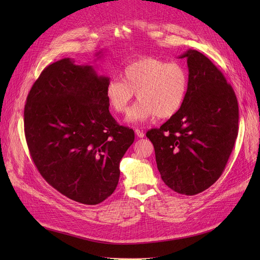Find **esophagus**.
Masks as SVG:
<instances>
[{"instance_id":"esophagus-1","label":"esophagus","mask_w":260,"mask_h":260,"mask_svg":"<svg viewBox=\"0 0 260 260\" xmlns=\"http://www.w3.org/2000/svg\"><path fill=\"white\" fill-rule=\"evenodd\" d=\"M135 133H136V135H137V137H139V138H143L144 137V133L142 131L138 129V128L135 129Z\"/></svg>"}]
</instances>
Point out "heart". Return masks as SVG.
<instances>
[{"instance_id": "1", "label": "heart", "mask_w": 260, "mask_h": 260, "mask_svg": "<svg viewBox=\"0 0 260 260\" xmlns=\"http://www.w3.org/2000/svg\"><path fill=\"white\" fill-rule=\"evenodd\" d=\"M121 77L108 81L106 99L116 114H124L136 92L139 102L128 114L131 122H144L155 116L170 118L184 103L188 75L179 63L142 58L127 64Z\"/></svg>"}]
</instances>
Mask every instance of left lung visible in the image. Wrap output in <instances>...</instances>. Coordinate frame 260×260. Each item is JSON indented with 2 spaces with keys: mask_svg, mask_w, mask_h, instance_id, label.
Segmentation results:
<instances>
[{
  "mask_svg": "<svg viewBox=\"0 0 260 260\" xmlns=\"http://www.w3.org/2000/svg\"><path fill=\"white\" fill-rule=\"evenodd\" d=\"M186 58L188 89L183 105L146 137L157 168L170 188L196 195L221 176L238 135V102L234 89L213 62L197 50Z\"/></svg>",
  "mask_w": 260,
  "mask_h": 260,
  "instance_id": "obj_1",
  "label": "left lung"
}]
</instances>
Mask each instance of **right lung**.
<instances>
[{
    "mask_svg": "<svg viewBox=\"0 0 260 260\" xmlns=\"http://www.w3.org/2000/svg\"><path fill=\"white\" fill-rule=\"evenodd\" d=\"M90 65H48L24 108L26 142L41 176L58 192L93 206L116 189L119 165L135 140L109 113L106 85Z\"/></svg>",
    "mask_w": 260,
    "mask_h": 260,
    "instance_id": "right-lung-1",
    "label": "right lung"
}]
</instances>
